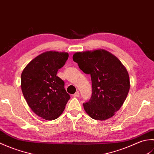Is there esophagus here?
I'll return each mask as SVG.
<instances>
[{
    "label": "esophagus",
    "mask_w": 154,
    "mask_h": 154,
    "mask_svg": "<svg viewBox=\"0 0 154 154\" xmlns=\"http://www.w3.org/2000/svg\"><path fill=\"white\" fill-rule=\"evenodd\" d=\"M79 94H80V93H79V91H77L76 93H75V94H73V97H75V98L79 97Z\"/></svg>",
    "instance_id": "obj_1"
}]
</instances>
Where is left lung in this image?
Masks as SVG:
<instances>
[{
    "label": "left lung",
    "mask_w": 154,
    "mask_h": 154,
    "mask_svg": "<svg viewBox=\"0 0 154 154\" xmlns=\"http://www.w3.org/2000/svg\"><path fill=\"white\" fill-rule=\"evenodd\" d=\"M73 60L81 70L91 75L93 93L90 100L83 103L85 112L97 120L113 116L129 92L130 78L125 67L104 50L76 52Z\"/></svg>",
    "instance_id": "left-lung-1"
}]
</instances>
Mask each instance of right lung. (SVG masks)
Here are the masks:
<instances>
[{"mask_svg": "<svg viewBox=\"0 0 154 154\" xmlns=\"http://www.w3.org/2000/svg\"><path fill=\"white\" fill-rule=\"evenodd\" d=\"M68 57L67 52L45 51L32 60L22 73L23 95L32 111L45 120L57 119L70 99L64 81L56 76Z\"/></svg>", "mask_w": 154, "mask_h": 154, "instance_id": "1", "label": "right lung"}]
</instances>
